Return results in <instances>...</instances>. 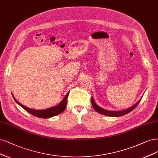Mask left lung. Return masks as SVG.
<instances>
[{
    "label": "left lung",
    "instance_id": "1",
    "mask_svg": "<svg viewBox=\"0 0 158 158\" xmlns=\"http://www.w3.org/2000/svg\"><path fill=\"white\" fill-rule=\"evenodd\" d=\"M141 99H142V98H141ZM140 100L141 99H140L133 106L127 108V109L122 110H118V111H110V110H105V109H103V108H101L100 106H99L96 104L93 98H91V104H92V106H93L94 109L95 110V111L97 112H99V113H100L101 114H103V115L108 116L118 117V116H123V115H125V114H128L129 112H130L131 111H132L133 110H134L135 108L137 107V106L139 104Z\"/></svg>",
    "mask_w": 158,
    "mask_h": 158
}]
</instances>
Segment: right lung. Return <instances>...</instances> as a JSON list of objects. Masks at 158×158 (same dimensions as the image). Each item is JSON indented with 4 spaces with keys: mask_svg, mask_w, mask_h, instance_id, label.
Returning a JSON list of instances; mask_svg holds the SVG:
<instances>
[{
    "mask_svg": "<svg viewBox=\"0 0 158 158\" xmlns=\"http://www.w3.org/2000/svg\"><path fill=\"white\" fill-rule=\"evenodd\" d=\"M69 93L67 94V95L64 96L63 98V99L61 101V102L58 104L57 105L50 108H47V109L44 110H34V109H31V108H27L23 105L22 104H21L20 102H19L17 100L15 99V97H14V99L15 101L18 103L19 105H20L21 107H22L23 109H25L27 112H28L29 113L32 114L36 117L38 118H52L53 116H55L56 115H58V114L62 113L66 108L67 106V97L69 95Z\"/></svg>",
    "mask_w": 158,
    "mask_h": 158,
    "instance_id": "right-lung-1",
    "label": "right lung"
}]
</instances>
